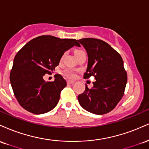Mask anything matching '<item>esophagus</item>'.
Instances as JSON below:
<instances>
[{
    "mask_svg": "<svg viewBox=\"0 0 149 149\" xmlns=\"http://www.w3.org/2000/svg\"><path fill=\"white\" fill-rule=\"evenodd\" d=\"M74 83H75V82L73 81V80H68V81H67L68 84H73Z\"/></svg>",
    "mask_w": 149,
    "mask_h": 149,
    "instance_id": "esophagus-1",
    "label": "esophagus"
}]
</instances>
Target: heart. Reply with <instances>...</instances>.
Instances as JSON below:
<instances>
[{
    "instance_id": "b5f03b06",
    "label": "heart",
    "mask_w": 149,
    "mask_h": 149,
    "mask_svg": "<svg viewBox=\"0 0 149 149\" xmlns=\"http://www.w3.org/2000/svg\"><path fill=\"white\" fill-rule=\"evenodd\" d=\"M82 52H85L83 50H76V52H75V54L77 55V54H80V53H82ZM66 75L69 77H73V76H74V73L71 71H66Z\"/></svg>"
}]
</instances>
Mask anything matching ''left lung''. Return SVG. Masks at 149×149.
I'll return each instance as SVG.
<instances>
[{"instance_id":"1","label":"left lung","mask_w":149,"mask_h":149,"mask_svg":"<svg viewBox=\"0 0 149 149\" xmlns=\"http://www.w3.org/2000/svg\"><path fill=\"white\" fill-rule=\"evenodd\" d=\"M88 53V61L84 78L95 77L93 88L85 86L78 97L85 110L97 115L107 113L116 107L124 95L127 73L120 54L107 42L96 38L78 40Z\"/></svg>"}]
</instances>
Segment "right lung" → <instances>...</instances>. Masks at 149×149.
I'll return each mask as SVG.
<instances>
[{
  "label": "right lung",
  "instance_id": "obj_1",
  "mask_svg": "<svg viewBox=\"0 0 149 149\" xmlns=\"http://www.w3.org/2000/svg\"><path fill=\"white\" fill-rule=\"evenodd\" d=\"M74 45L80 46L76 39L41 36L32 39L17 53L10 80L15 96L24 109L42 114L57 106L66 80L59 74L54 76L52 82H45L43 77L54 71L64 52Z\"/></svg>",
  "mask_w": 149,
  "mask_h": 149
}]
</instances>
